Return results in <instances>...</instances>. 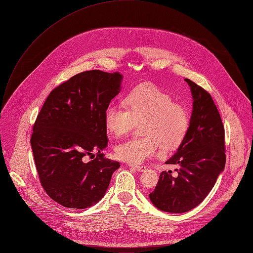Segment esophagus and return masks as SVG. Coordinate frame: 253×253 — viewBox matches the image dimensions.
Listing matches in <instances>:
<instances>
[{
  "label": "esophagus",
  "mask_w": 253,
  "mask_h": 253,
  "mask_svg": "<svg viewBox=\"0 0 253 253\" xmlns=\"http://www.w3.org/2000/svg\"><path fill=\"white\" fill-rule=\"evenodd\" d=\"M129 167H131V168H133V169H135L136 171H138V172H144V171H146V166H143V165H129Z\"/></svg>",
  "instance_id": "obj_1"
}]
</instances>
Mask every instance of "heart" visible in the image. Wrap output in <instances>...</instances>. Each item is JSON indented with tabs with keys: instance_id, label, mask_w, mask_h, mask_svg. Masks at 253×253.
<instances>
[{
	"instance_id": "obj_1",
	"label": "heart",
	"mask_w": 253,
	"mask_h": 253,
	"mask_svg": "<svg viewBox=\"0 0 253 253\" xmlns=\"http://www.w3.org/2000/svg\"><path fill=\"white\" fill-rule=\"evenodd\" d=\"M124 105L126 109L116 104L106 108L104 124L107 131L120 137L127 134L135 122L143 121L141 132L144 135L116 145L115 154L120 160L139 164L154 156L160 146L169 151L183 141L189 127L188 110L153 84L130 91Z\"/></svg>"
}]
</instances>
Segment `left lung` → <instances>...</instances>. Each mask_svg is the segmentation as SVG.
Instances as JSON below:
<instances>
[{"label":"left lung","instance_id":"obj_1","mask_svg":"<svg viewBox=\"0 0 253 253\" xmlns=\"http://www.w3.org/2000/svg\"><path fill=\"white\" fill-rule=\"evenodd\" d=\"M193 96L187 133L166 164L177 166L176 174L164 171L149 195L153 205L167 212H186L199 206L213 188L225 166L224 128L218 110L203 87L186 78Z\"/></svg>","mask_w":253,"mask_h":253}]
</instances>
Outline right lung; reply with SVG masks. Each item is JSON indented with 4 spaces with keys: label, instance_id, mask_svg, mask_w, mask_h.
Wrapping results in <instances>:
<instances>
[{
    "label": "right lung",
    "instance_id": "1",
    "mask_svg": "<svg viewBox=\"0 0 253 253\" xmlns=\"http://www.w3.org/2000/svg\"><path fill=\"white\" fill-rule=\"evenodd\" d=\"M122 78L119 72H80L49 93L37 117L31 145L39 178L45 193L65 208L98 203L120 167L101 152L108 143L104 113ZM93 152L97 157L87 162L85 157Z\"/></svg>",
    "mask_w": 253,
    "mask_h": 253
}]
</instances>
